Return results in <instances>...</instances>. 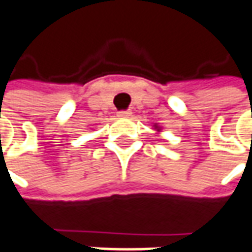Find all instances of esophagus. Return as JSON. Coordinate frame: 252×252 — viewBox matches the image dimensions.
Segmentation results:
<instances>
[{"mask_svg":"<svg viewBox=\"0 0 252 252\" xmlns=\"http://www.w3.org/2000/svg\"><path fill=\"white\" fill-rule=\"evenodd\" d=\"M129 114H131V110H120V112H117V116L121 117V119H126Z\"/></svg>","mask_w":252,"mask_h":252,"instance_id":"esophagus-1","label":"esophagus"}]
</instances>
